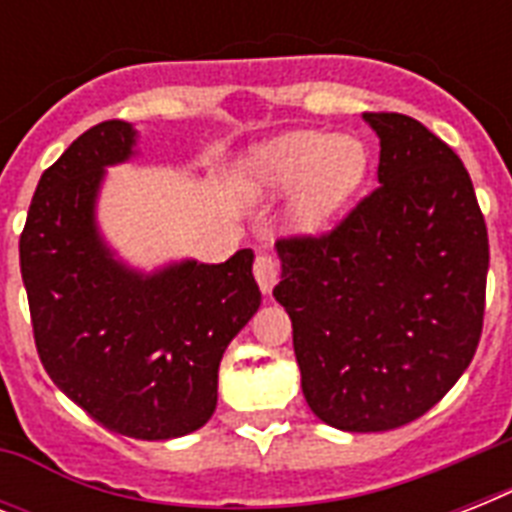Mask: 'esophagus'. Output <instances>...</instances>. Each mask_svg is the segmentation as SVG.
Returning <instances> with one entry per match:
<instances>
[{"mask_svg":"<svg viewBox=\"0 0 512 512\" xmlns=\"http://www.w3.org/2000/svg\"><path fill=\"white\" fill-rule=\"evenodd\" d=\"M255 279L265 295H271L273 284H276V260H273L271 255L260 252V255L255 257Z\"/></svg>","mask_w":512,"mask_h":512,"instance_id":"34e87169","label":"esophagus"}]
</instances>
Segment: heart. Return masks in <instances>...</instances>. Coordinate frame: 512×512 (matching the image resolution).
Returning <instances> with one entry per match:
<instances>
[{
	"label": "heart",
	"instance_id": "obj_1",
	"mask_svg": "<svg viewBox=\"0 0 512 512\" xmlns=\"http://www.w3.org/2000/svg\"><path fill=\"white\" fill-rule=\"evenodd\" d=\"M366 148L353 135L297 130L257 146L244 162L255 196L292 193L289 225L300 233L327 228L366 175Z\"/></svg>",
	"mask_w": 512,
	"mask_h": 512
}]
</instances>
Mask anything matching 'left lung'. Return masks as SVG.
Instances as JSON below:
<instances>
[{"instance_id":"left-lung-1","label":"left lung","mask_w":512,"mask_h":512,"mask_svg":"<svg viewBox=\"0 0 512 512\" xmlns=\"http://www.w3.org/2000/svg\"><path fill=\"white\" fill-rule=\"evenodd\" d=\"M374 188L335 231L276 241L303 396L348 433L401 428L473 361L489 236L460 156L404 114H364Z\"/></svg>"}]
</instances>
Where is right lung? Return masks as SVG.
Returning <instances> with one entry per match:
<instances>
[{
	"label": "right lung",
	"instance_id": "add662e5",
	"mask_svg": "<svg viewBox=\"0 0 512 512\" xmlns=\"http://www.w3.org/2000/svg\"><path fill=\"white\" fill-rule=\"evenodd\" d=\"M138 130L95 124L44 170L20 233L34 340L52 382L103 428L167 441L217 406V369L260 308L252 249L217 265L180 260L143 273L98 228L106 167L130 162Z\"/></svg>",
	"mask_w": 512,
	"mask_h": 512
}]
</instances>
